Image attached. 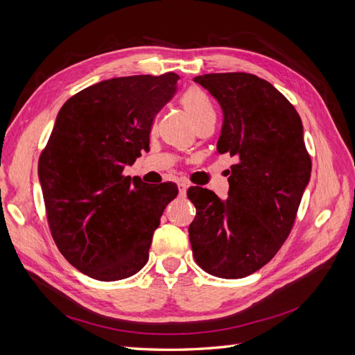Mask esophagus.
<instances>
[{
    "instance_id": "34e87169",
    "label": "esophagus",
    "mask_w": 355,
    "mask_h": 355,
    "mask_svg": "<svg viewBox=\"0 0 355 355\" xmlns=\"http://www.w3.org/2000/svg\"><path fill=\"white\" fill-rule=\"evenodd\" d=\"M187 189H188V184H187V182H180V184H179V192H180V196H185Z\"/></svg>"
}]
</instances>
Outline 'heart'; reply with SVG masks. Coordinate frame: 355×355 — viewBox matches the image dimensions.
I'll list each match as a JSON object with an SVG mask.
<instances>
[{"label": "heart", "mask_w": 355, "mask_h": 355, "mask_svg": "<svg viewBox=\"0 0 355 355\" xmlns=\"http://www.w3.org/2000/svg\"><path fill=\"white\" fill-rule=\"evenodd\" d=\"M180 103L197 127L211 120L216 121V112H214V108L211 106L207 96L200 89L194 87L187 90L184 96H182Z\"/></svg>", "instance_id": "obj_1"}]
</instances>
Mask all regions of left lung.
I'll list each match as a JSON object with an SVG mask.
<instances>
[{
  "label": "left lung",
  "mask_w": 355,
  "mask_h": 355,
  "mask_svg": "<svg viewBox=\"0 0 355 355\" xmlns=\"http://www.w3.org/2000/svg\"><path fill=\"white\" fill-rule=\"evenodd\" d=\"M223 112L218 153L235 157L228 198L189 188L197 209L189 225L201 270L243 278L270 262L293 228L311 176L300 116L271 83L253 73H206L194 78Z\"/></svg>",
  "instance_id": "left-lung-1"
}]
</instances>
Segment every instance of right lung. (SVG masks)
<instances>
[{"label": "right lung", "mask_w": 355, "mask_h": 355, "mask_svg": "<svg viewBox=\"0 0 355 355\" xmlns=\"http://www.w3.org/2000/svg\"><path fill=\"white\" fill-rule=\"evenodd\" d=\"M179 75L105 80L62 106L38 161L49 227L58 249L83 274L116 282L148 262L154 231L178 196L171 182L149 187L124 176L149 149L155 115Z\"/></svg>", "instance_id": "right-lung-1"}]
</instances>
